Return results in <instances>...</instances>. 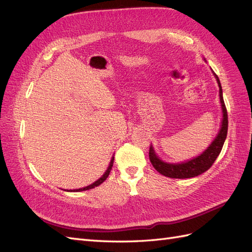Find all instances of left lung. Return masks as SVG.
<instances>
[{
    "label": "left lung",
    "mask_w": 252,
    "mask_h": 252,
    "mask_svg": "<svg viewBox=\"0 0 252 252\" xmlns=\"http://www.w3.org/2000/svg\"><path fill=\"white\" fill-rule=\"evenodd\" d=\"M219 87H220V104H222V109H223V121H222V127H220V130L218 134L217 138L211 143L210 146L206 149L201 156L197 158H194L186 163H181V164H168L163 162L162 159H159L154 148H149V159L155 167V169L159 172L161 174L165 175V177L172 178V179H188V178H193L196 175H200L203 172L207 171L210 167L216 162L217 158L219 157L220 150L223 148L224 142L227 136V130H228V114L227 109L224 103L223 98V91L222 86H220V80L218 75L215 73Z\"/></svg>",
    "instance_id": "8db88e82"
}]
</instances>
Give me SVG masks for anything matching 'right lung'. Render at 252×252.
Listing matches in <instances>:
<instances>
[{"instance_id": "add662e5", "label": "right lung", "mask_w": 252, "mask_h": 252, "mask_svg": "<svg viewBox=\"0 0 252 252\" xmlns=\"http://www.w3.org/2000/svg\"><path fill=\"white\" fill-rule=\"evenodd\" d=\"M113 159H114V158H112L111 162H110V165H109V167H108V169L106 170V172L103 174V177H101L96 182H94V184H91V185H89V186H87V187H84V188L70 190V191H75V192H77V191H84V190H89V189H93V188H94V187H96V186H98V185H101L102 183H103L106 179L108 178V175H109V173H110V171H111V168H112V165H113Z\"/></svg>"}]
</instances>
